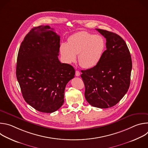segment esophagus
<instances>
[{
	"instance_id": "1",
	"label": "esophagus",
	"mask_w": 148,
	"mask_h": 148,
	"mask_svg": "<svg viewBox=\"0 0 148 148\" xmlns=\"http://www.w3.org/2000/svg\"><path fill=\"white\" fill-rule=\"evenodd\" d=\"M75 75H76L77 77H78V76L80 75V73H79V71L77 70V71H75Z\"/></svg>"
}]
</instances>
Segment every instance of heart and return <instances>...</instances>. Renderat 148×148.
I'll return each instance as SVG.
<instances>
[{"label":"heart","mask_w":148,"mask_h":148,"mask_svg":"<svg viewBox=\"0 0 148 148\" xmlns=\"http://www.w3.org/2000/svg\"><path fill=\"white\" fill-rule=\"evenodd\" d=\"M105 48L103 38L98 35L82 31L71 35L67 43L60 46V53L64 61L71 64L77 60L85 69L95 67L101 60Z\"/></svg>","instance_id":"b5f03b06"}]
</instances>
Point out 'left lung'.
<instances>
[{
  "mask_svg": "<svg viewBox=\"0 0 148 148\" xmlns=\"http://www.w3.org/2000/svg\"><path fill=\"white\" fill-rule=\"evenodd\" d=\"M106 38L107 50L95 67L81 70L85 97L92 106L111 108L127 92L132 67L130 50L123 38L116 33L96 29Z\"/></svg>",
  "mask_w": 148,
  "mask_h": 148,
  "instance_id": "1",
  "label": "left lung"
}]
</instances>
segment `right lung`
Segmentation results:
<instances>
[{
  "label": "right lung",
  "instance_id": "right-lung-1",
  "mask_svg": "<svg viewBox=\"0 0 148 148\" xmlns=\"http://www.w3.org/2000/svg\"><path fill=\"white\" fill-rule=\"evenodd\" d=\"M60 41L53 29L40 26L32 29L19 48L16 77L25 101L40 112L58 110L67 84L74 77V67L58 60Z\"/></svg>",
  "mask_w": 148,
  "mask_h": 148
}]
</instances>
